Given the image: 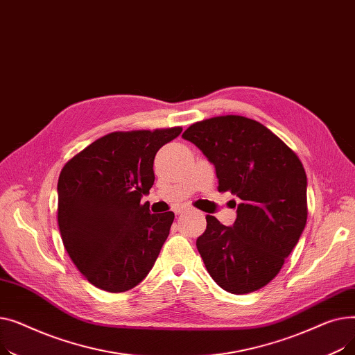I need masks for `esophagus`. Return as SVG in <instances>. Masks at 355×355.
<instances>
[{"label":"esophagus","mask_w":355,"mask_h":355,"mask_svg":"<svg viewBox=\"0 0 355 355\" xmlns=\"http://www.w3.org/2000/svg\"><path fill=\"white\" fill-rule=\"evenodd\" d=\"M189 209H190L189 204H181V206H178V207L174 209V211H175V214H181V213H184V211H187Z\"/></svg>","instance_id":"esophagus-1"}]
</instances>
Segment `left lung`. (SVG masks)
I'll return each mask as SVG.
<instances>
[{"label":"left lung","instance_id":"8db88e82","mask_svg":"<svg viewBox=\"0 0 355 355\" xmlns=\"http://www.w3.org/2000/svg\"><path fill=\"white\" fill-rule=\"evenodd\" d=\"M182 138L214 165L218 191L237 207L227 227L207 216L197 249L214 282L236 295L266 286L281 272L308 217L306 174L292 149L257 121L226 115L193 123Z\"/></svg>","mask_w":355,"mask_h":355}]
</instances>
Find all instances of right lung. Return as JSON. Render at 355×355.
<instances>
[{"instance_id": "obj_1", "label": "right lung", "mask_w": 355, "mask_h": 355, "mask_svg": "<svg viewBox=\"0 0 355 355\" xmlns=\"http://www.w3.org/2000/svg\"><path fill=\"white\" fill-rule=\"evenodd\" d=\"M182 128L112 132L66 162L59 177L58 223L64 249L87 281L118 293L153 269L174 213H149L158 149Z\"/></svg>"}]
</instances>
